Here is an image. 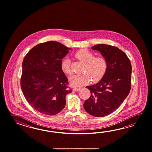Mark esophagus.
<instances>
[{"label": "esophagus", "instance_id": "1", "mask_svg": "<svg viewBox=\"0 0 152 152\" xmlns=\"http://www.w3.org/2000/svg\"><path fill=\"white\" fill-rule=\"evenodd\" d=\"M81 89V87H75L73 89V90L75 91V92H77L79 91Z\"/></svg>", "mask_w": 152, "mask_h": 152}]
</instances>
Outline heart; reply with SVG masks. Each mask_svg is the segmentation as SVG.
Returning a JSON list of instances; mask_svg holds the SVG:
<instances>
[{
    "label": "heart",
    "mask_w": 152,
    "mask_h": 152,
    "mask_svg": "<svg viewBox=\"0 0 152 152\" xmlns=\"http://www.w3.org/2000/svg\"><path fill=\"white\" fill-rule=\"evenodd\" d=\"M75 56L79 61L86 64L84 69V74L75 75L70 78V83L73 86H80L88 84L91 80L97 83L101 80L107 73L108 64L103 57H94L92 52L86 49H81L75 54ZM62 71L67 75L72 73L71 60L65 58L62 61Z\"/></svg>",
    "instance_id": "heart-1"
}]
</instances>
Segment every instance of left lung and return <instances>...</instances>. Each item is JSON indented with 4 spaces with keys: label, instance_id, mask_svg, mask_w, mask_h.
<instances>
[{
    "label": "left lung",
    "instance_id": "left-lung-1",
    "mask_svg": "<svg viewBox=\"0 0 152 152\" xmlns=\"http://www.w3.org/2000/svg\"><path fill=\"white\" fill-rule=\"evenodd\" d=\"M92 49L100 52L107 60L108 68L100 81L86 86L91 96L84 107L92 116L102 117L117 109L129 94L132 67L126 54L116 47L99 44Z\"/></svg>",
    "mask_w": 152,
    "mask_h": 152
}]
</instances>
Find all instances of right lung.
<instances>
[{
  "label": "right lung",
  "mask_w": 152,
  "mask_h": 152,
  "mask_svg": "<svg viewBox=\"0 0 152 152\" xmlns=\"http://www.w3.org/2000/svg\"><path fill=\"white\" fill-rule=\"evenodd\" d=\"M69 49L48 41L33 47L23 59L21 88L28 103L40 113L54 115L65 107L66 96L72 91L61 65Z\"/></svg>",
  "instance_id": "1"
}]
</instances>
